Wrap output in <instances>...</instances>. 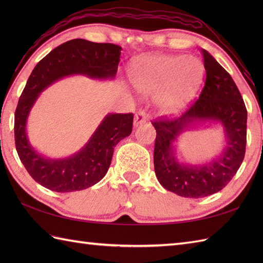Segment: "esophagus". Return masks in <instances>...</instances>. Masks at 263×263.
Wrapping results in <instances>:
<instances>
[{
	"mask_svg": "<svg viewBox=\"0 0 263 263\" xmlns=\"http://www.w3.org/2000/svg\"><path fill=\"white\" fill-rule=\"evenodd\" d=\"M147 121V114L144 110H139L138 113L135 116V126H139L141 125L142 123H144Z\"/></svg>",
	"mask_w": 263,
	"mask_h": 263,
	"instance_id": "34e87169",
	"label": "esophagus"
}]
</instances>
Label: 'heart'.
<instances>
[{
    "instance_id": "b5f03b06",
    "label": "heart",
    "mask_w": 263,
    "mask_h": 263,
    "mask_svg": "<svg viewBox=\"0 0 263 263\" xmlns=\"http://www.w3.org/2000/svg\"><path fill=\"white\" fill-rule=\"evenodd\" d=\"M202 77L203 65L198 58L154 55L135 65L131 81L140 92L160 93V109L166 114H175L191 102Z\"/></svg>"
}]
</instances>
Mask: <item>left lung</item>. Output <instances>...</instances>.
Instances as JSON below:
<instances>
[{
    "label": "left lung",
    "mask_w": 263,
    "mask_h": 263,
    "mask_svg": "<svg viewBox=\"0 0 263 263\" xmlns=\"http://www.w3.org/2000/svg\"><path fill=\"white\" fill-rule=\"evenodd\" d=\"M205 82L199 99L182 116L156 121L154 150L155 173L168 191L184 198H204L224 189L236 174L247 147L248 110L230 73L205 49H201ZM220 122L226 147L210 162L192 165L176 157L175 143L189 127L200 122Z\"/></svg>",
    "instance_id": "1"
}]
</instances>
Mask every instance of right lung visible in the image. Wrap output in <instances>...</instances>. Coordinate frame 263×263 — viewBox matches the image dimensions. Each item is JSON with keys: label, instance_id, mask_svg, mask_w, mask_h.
Segmentation results:
<instances>
[{"label": "right lung", "instance_id": "add662e5", "mask_svg": "<svg viewBox=\"0 0 263 263\" xmlns=\"http://www.w3.org/2000/svg\"><path fill=\"white\" fill-rule=\"evenodd\" d=\"M122 47L77 38L54 48L32 70L14 114L16 153L37 183L55 192L90 187L107 173L114 147L131 135L133 114L109 113L79 152L65 158H48L33 148L27 137V121L39 95L62 78L82 74L91 79H114Z\"/></svg>", "mask_w": 263, "mask_h": 263}]
</instances>
